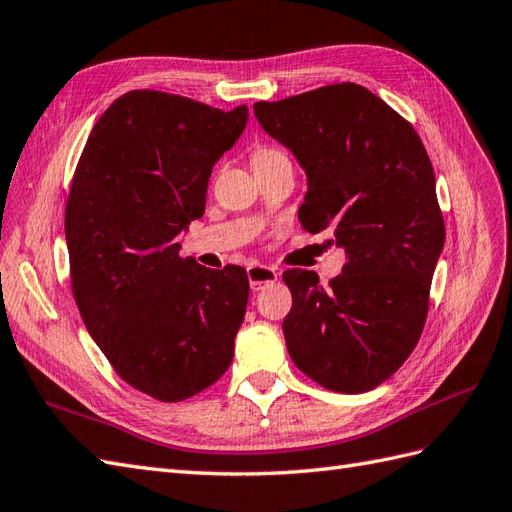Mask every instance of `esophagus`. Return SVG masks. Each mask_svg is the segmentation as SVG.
I'll return each instance as SVG.
<instances>
[{
	"label": "esophagus",
	"instance_id": "34e87169",
	"mask_svg": "<svg viewBox=\"0 0 512 512\" xmlns=\"http://www.w3.org/2000/svg\"><path fill=\"white\" fill-rule=\"evenodd\" d=\"M248 283H251V290L259 292L264 290V287L268 283H274L279 279V274L274 268H268V266H248Z\"/></svg>",
	"mask_w": 512,
	"mask_h": 512
}]
</instances>
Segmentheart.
I'll list each match as a JSON object with an SVG mask.
<instances>
[{"label": "heart", "mask_w": 512, "mask_h": 512, "mask_svg": "<svg viewBox=\"0 0 512 512\" xmlns=\"http://www.w3.org/2000/svg\"><path fill=\"white\" fill-rule=\"evenodd\" d=\"M279 153H281L279 149H270V147L257 149V151L253 153V162H255V160H264V157H270V155H279Z\"/></svg>", "instance_id": "1"}]
</instances>
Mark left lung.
<instances>
[{"label":"left lung","instance_id":"1","mask_svg":"<svg viewBox=\"0 0 512 512\" xmlns=\"http://www.w3.org/2000/svg\"><path fill=\"white\" fill-rule=\"evenodd\" d=\"M253 108L305 168L300 225L333 229L346 251L329 285L313 270L283 272L287 352L326 389L370 391L409 359L428 316L445 242L430 157L409 121L352 82Z\"/></svg>","mask_w":512,"mask_h":512}]
</instances>
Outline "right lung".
Masks as SVG:
<instances>
[{
  "mask_svg": "<svg viewBox=\"0 0 512 512\" xmlns=\"http://www.w3.org/2000/svg\"><path fill=\"white\" fill-rule=\"evenodd\" d=\"M246 121V106L131 90L75 168L64 233L77 309L116 374L155 400L192 398L233 361L246 270L183 259L177 235L203 216L212 168Z\"/></svg>",
  "mask_w": 512,
  "mask_h": 512,
  "instance_id": "right-lung-1",
  "label": "right lung"
}]
</instances>
